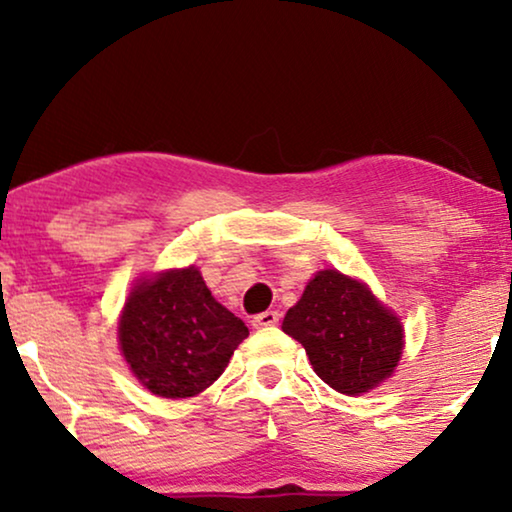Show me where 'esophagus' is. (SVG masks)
I'll use <instances>...</instances> for the list:
<instances>
[{
	"label": "esophagus",
	"instance_id": "34e87169",
	"mask_svg": "<svg viewBox=\"0 0 512 512\" xmlns=\"http://www.w3.org/2000/svg\"><path fill=\"white\" fill-rule=\"evenodd\" d=\"M277 321H279V312L265 310V312L256 314V317L251 319V326H254V328H270V326H275Z\"/></svg>",
	"mask_w": 512,
	"mask_h": 512
}]
</instances>
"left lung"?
Segmentation results:
<instances>
[{"instance_id":"obj_1","label":"left lung","mask_w":512,"mask_h":512,"mask_svg":"<svg viewBox=\"0 0 512 512\" xmlns=\"http://www.w3.org/2000/svg\"><path fill=\"white\" fill-rule=\"evenodd\" d=\"M282 331L305 347L328 387L363 394L394 373L403 352V328L361 282L324 270L286 312Z\"/></svg>"}]
</instances>
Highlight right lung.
Returning a JSON list of instances; mask_svg holds the SVG:
<instances>
[{"instance_id": "right-lung-1", "label": "right lung", "mask_w": 512, "mask_h": 512, "mask_svg": "<svg viewBox=\"0 0 512 512\" xmlns=\"http://www.w3.org/2000/svg\"><path fill=\"white\" fill-rule=\"evenodd\" d=\"M247 335L244 321L216 303L195 268L163 272L135 286L118 324L132 373L165 398L207 389Z\"/></svg>"}]
</instances>
